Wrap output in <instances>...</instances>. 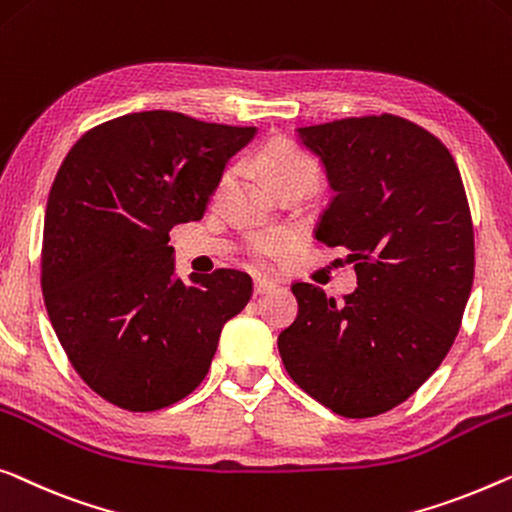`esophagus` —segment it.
<instances>
[{
	"mask_svg": "<svg viewBox=\"0 0 512 512\" xmlns=\"http://www.w3.org/2000/svg\"><path fill=\"white\" fill-rule=\"evenodd\" d=\"M274 288V281H270V279H254V293L256 295H263V293H270Z\"/></svg>",
	"mask_w": 512,
	"mask_h": 512,
	"instance_id": "1",
	"label": "esophagus"
}]
</instances>
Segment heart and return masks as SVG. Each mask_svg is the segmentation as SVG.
Instances as JSON below:
<instances>
[{
	"label": "heart",
	"instance_id": "heart-1",
	"mask_svg": "<svg viewBox=\"0 0 512 512\" xmlns=\"http://www.w3.org/2000/svg\"><path fill=\"white\" fill-rule=\"evenodd\" d=\"M256 166L270 177V182L279 191L288 187H311L318 180V161L288 138H274L265 143L261 150L254 154ZM233 182V168H226L219 175L217 187H214V198H221ZM293 244V235L286 231H258L247 238V256L258 268H270L279 258L288 254Z\"/></svg>",
	"mask_w": 512,
	"mask_h": 512
}]
</instances>
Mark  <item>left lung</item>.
<instances>
[{"label":"left lung","instance_id":"1","mask_svg":"<svg viewBox=\"0 0 512 512\" xmlns=\"http://www.w3.org/2000/svg\"><path fill=\"white\" fill-rule=\"evenodd\" d=\"M335 198L316 238L348 249L344 302L295 281L298 316L277 339L291 379L344 418H372L416 392L453 346L476 244L462 175L434 133L397 115L300 129Z\"/></svg>","mask_w":512,"mask_h":512}]
</instances>
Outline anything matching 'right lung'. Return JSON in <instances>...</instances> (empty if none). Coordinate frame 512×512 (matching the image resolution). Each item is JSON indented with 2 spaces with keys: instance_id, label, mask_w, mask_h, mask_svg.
<instances>
[{
  "instance_id": "add662e5",
  "label": "right lung",
  "mask_w": 512,
  "mask_h": 512,
  "mask_svg": "<svg viewBox=\"0 0 512 512\" xmlns=\"http://www.w3.org/2000/svg\"><path fill=\"white\" fill-rule=\"evenodd\" d=\"M256 127L145 110L78 138L50 187L41 288L66 358L124 411H159L205 379L251 277H173L170 231L203 219L226 161Z\"/></svg>"
}]
</instances>
